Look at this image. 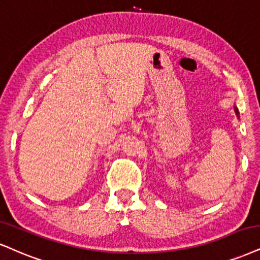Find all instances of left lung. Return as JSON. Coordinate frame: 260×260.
<instances>
[{
  "label": "left lung",
  "mask_w": 260,
  "mask_h": 260,
  "mask_svg": "<svg viewBox=\"0 0 260 260\" xmlns=\"http://www.w3.org/2000/svg\"><path fill=\"white\" fill-rule=\"evenodd\" d=\"M236 111V114H239V112H238V110H235Z\"/></svg>",
  "instance_id": "1"
}]
</instances>
